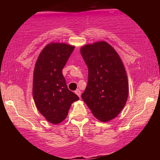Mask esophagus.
I'll return each mask as SVG.
<instances>
[{"instance_id": "esophagus-1", "label": "esophagus", "mask_w": 160, "mask_h": 160, "mask_svg": "<svg viewBox=\"0 0 160 160\" xmlns=\"http://www.w3.org/2000/svg\"><path fill=\"white\" fill-rule=\"evenodd\" d=\"M75 93H76L79 97H80V95H81V91H80V89H77V90L75 91Z\"/></svg>"}]
</instances>
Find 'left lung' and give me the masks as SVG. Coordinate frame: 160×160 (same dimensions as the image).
<instances>
[{"label":"left lung","mask_w":160,"mask_h":160,"mask_svg":"<svg viewBox=\"0 0 160 160\" xmlns=\"http://www.w3.org/2000/svg\"><path fill=\"white\" fill-rule=\"evenodd\" d=\"M88 67V82L82 98L92 114L102 122L115 118L128 98V83L122 60L104 41L80 49Z\"/></svg>","instance_id":"obj_1"}]
</instances>
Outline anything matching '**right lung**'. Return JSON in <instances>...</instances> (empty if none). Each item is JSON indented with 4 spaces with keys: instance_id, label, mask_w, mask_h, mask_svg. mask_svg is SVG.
I'll use <instances>...</instances> for the list:
<instances>
[{
    "instance_id": "right-lung-1",
    "label": "right lung",
    "mask_w": 160,
    "mask_h": 160,
    "mask_svg": "<svg viewBox=\"0 0 160 160\" xmlns=\"http://www.w3.org/2000/svg\"><path fill=\"white\" fill-rule=\"evenodd\" d=\"M74 47L65 43H51L38 56L34 71L33 97L38 110L46 120L53 124L62 122L71 104L79 97L70 91L62 74Z\"/></svg>"
}]
</instances>
